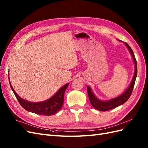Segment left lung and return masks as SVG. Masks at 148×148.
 <instances>
[{
	"label": "left lung",
	"mask_w": 148,
	"mask_h": 148,
	"mask_svg": "<svg viewBox=\"0 0 148 148\" xmlns=\"http://www.w3.org/2000/svg\"><path fill=\"white\" fill-rule=\"evenodd\" d=\"M119 41H121L119 40ZM124 44L126 45L130 52L134 61V64H135V73H134L133 79L132 80L130 84V86L126 89V91L122 94V95H121L120 96L114 98L112 99H110L108 101H101L98 99V98L96 97L95 95H94V93L92 92L91 88L89 86H88L87 91H88L89 101H90L91 104L94 108H95L98 110H100V111L109 110L112 109H114L115 107H117L123 104L124 103L129 99V97H130L132 93L133 89L134 88V85H135V80L136 78V76H137V62L132 48L129 46V45L127 42H124Z\"/></svg>",
	"instance_id": "obj_1"
}]
</instances>
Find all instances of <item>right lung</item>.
Here are the masks:
<instances>
[{
  "mask_svg": "<svg viewBox=\"0 0 148 148\" xmlns=\"http://www.w3.org/2000/svg\"><path fill=\"white\" fill-rule=\"evenodd\" d=\"M8 80H9L10 86L12 90L14 93L18 101L19 102L21 107H23L27 111L43 115H52L56 114L57 112H59L61 109L64 104L65 91L69 85V83L65 84L64 86L59 89V91L54 95L47 100L42 102H31L22 99L21 97L18 95L12 86L9 77H8Z\"/></svg>",
  "mask_w": 148,
  "mask_h": 148,
  "instance_id": "obj_1",
  "label": "right lung"
}]
</instances>
